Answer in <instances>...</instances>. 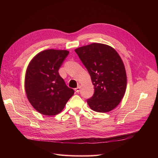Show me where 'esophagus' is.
<instances>
[{
	"mask_svg": "<svg viewBox=\"0 0 158 158\" xmlns=\"http://www.w3.org/2000/svg\"><path fill=\"white\" fill-rule=\"evenodd\" d=\"M80 88H81V86H80V85L77 86V88H75V92H76L77 93H79V91H80Z\"/></svg>",
	"mask_w": 158,
	"mask_h": 158,
	"instance_id": "obj_1",
	"label": "esophagus"
}]
</instances>
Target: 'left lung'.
<instances>
[{
	"label": "left lung",
	"instance_id": "left-lung-1",
	"mask_svg": "<svg viewBox=\"0 0 158 158\" xmlns=\"http://www.w3.org/2000/svg\"><path fill=\"white\" fill-rule=\"evenodd\" d=\"M75 52L88 70L94 86V93L87 100L91 109L106 113L115 109L126 92L125 67L118 53L111 47L92 43Z\"/></svg>",
	"mask_w": 158,
	"mask_h": 158
}]
</instances>
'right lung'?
<instances>
[{
    "mask_svg": "<svg viewBox=\"0 0 158 158\" xmlns=\"http://www.w3.org/2000/svg\"><path fill=\"white\" fill-rule=\"evenodd\" d=\"M69 52L48 49L39 53L26 73L25 90L32 106L44 115H56L64 108L74 94L58 70Z\"/></svg>",
    "mask_w": 158,
    "mask_h": 158,
    "instance_id": "1",
    "label": "right lung"
}]
</instances>
